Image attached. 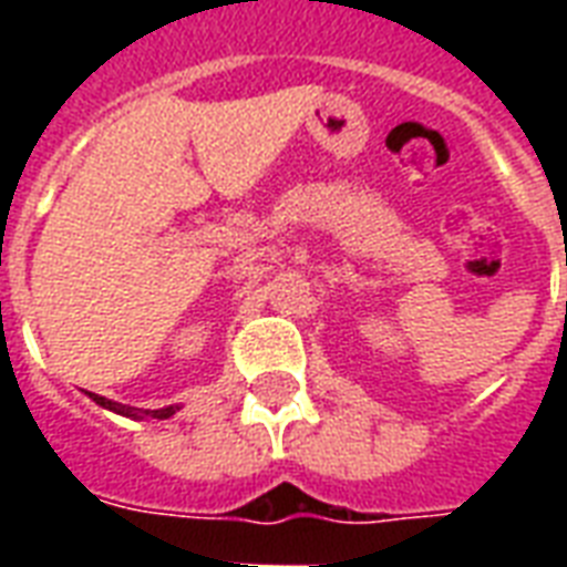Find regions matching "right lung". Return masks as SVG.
<instances>
[{
  "instance_id": "right-lung-1",
  "label": "right lung",
  "mask_w": 567,
  "mask_h": 567,
  "mask_svg": "<svg viewBox=\"0 0 567 567\" xmlns=\"http://www.w3.org/2000/svg\"><path fill=\"white\" fill-rule=\"evenodd\" d=\"M87 396H91L96 405H102V409H109V412H114V414H123V417H135V421H144V417H158V421H167V417H173V414L179 412V405H164V409H135V405L114 403V400H109V396L91 394V391H87Z\"/></svg>"
}]
</instances>
